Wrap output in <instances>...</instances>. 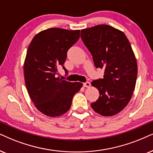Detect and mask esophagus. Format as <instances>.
<instances>
[{"label":"esophagus","instance_id":"34e87169","mask_svg":"<svg viewBox=\"0 0 153 153\" xmlns=\"http://www.w3.org/2000/svg\"><path fill=\"white\" fill-rule=\"evenodd\" d=\"M83 86H84L85 88H90V87L91 86V84H90V82H86L83 83Z\"/></svg>","mask_w":153,"mask_h":153}]
</instances>
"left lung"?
Instances as JSON below:
<instances>
[{"label":"left lung","mask_w":153,"mask_h":153,"mask_svg":"<svg viewBox=\"0 0 153 153\" xmlns=\"http://www.w3.org/2000/svg\"><path fill=\"white\" fill-rule=\"evenodd\" d=\"M81 39L95 67L104 68V78L92 82L100 97L91 107L104 117L116 115L128 104L136 86L138 67L130 42L123 32L107 25L82 30Z\"/></svg>","instance_id":"left-lung-1"}]
</instances>
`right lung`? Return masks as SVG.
<instances>
[{"label":"right lung","mask_w":153,"mask_h":153,"mask_svg":"<svg viewBox=\"0 0 153 153\" xmlns=\"http://www.w3.org/2000/svg\"><path fill=\"white\" fill-rule=\"evenodd\" d=\"M80 38V30L50 28L36 34L27 49L24 63L27 90L36 109L48 117L63 115L70 109L73 96L82 83L56 78L67 51Z\"/></svg>","instance_id":"right-lung-1"}]
</instances>
